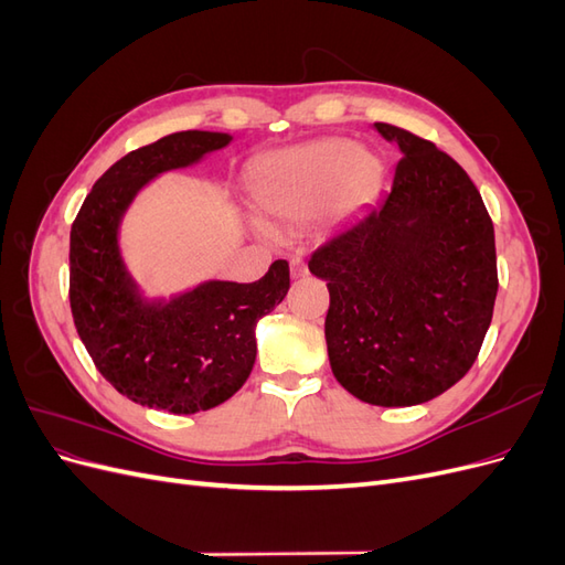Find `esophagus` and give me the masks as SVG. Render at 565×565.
Segmentation results:
<instances>
[{
	"instance_id": "34e87169",
	"label": "esophagus",
	"mask_w": 565,
	"mask_h": 565,
	"mask_svg": "<svg viewBox=\"0 0 565 565\" xmlns=\"http://www.w3.org/2000/svg\"><path fill=\"white\" fill-rule=\"evenodd\" d=\"M289 270H292L295 278H301V276H306V264L299 259V256H295V259L289 262Z\"/></svg>"
}]
</instances>
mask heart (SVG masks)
Returning a JSON list of instances; mask_svg holds the SVG:
<instances>
[{"instance_id": "1", "label": "heart", "mask_w": 565, "mask_h": 565, "mask_svg": "<svg viewBox=\"0 0 565 565\" xmlns=\"http://www.w3.org/2000/svg\"><path fill=\"white\" fill-rule=\"evenodd\" d=\"M380 185V160L341 139L268 152L249 172L254 202L282 221L311 218L318 210L341 218L370 202Z\"/></svg>"}]
</instances>
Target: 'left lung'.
I'll return each mask as SVG.
<instances>
[{
    "label": "left lung",
    "mask_w": 565,
    "mask_h": 565,
    "mask_svg": "<svg viewBox=\"0 0 565 565\" xmlns=\"http://www.w3.org/2000/svg\"><path fill=\"white\" fill-rule=\"evenodd\" d=\"M396 141L391 193L309 259L330 289V365L355 398L419 405L471 370L498 297L494 228L448 152L386 122Z\"/></svg>",
    "instance_id": "8db88e82"
}]
</instances>
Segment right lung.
Here are the masks:
<instances>
[{"instance_id": "1", "label": "right lung", "mask_w": 565, "mask_h": 565, "mask_svg": "<svg viewBox=\"0 0 565 565\" xmlns=\"http://www.w3.org/2000/svg\"><path fill=\"white\" fill-rule=\"evenodd\" d=\"M231 143L177 131L117 160L84 198L71 228V311L96 370L129 401L195 415L228 401L254 367V324L285 299L289 264L256 282L212 280L169 303H146L119 259L117 226L141 185Z\"/></svg>"}]
</instances>
